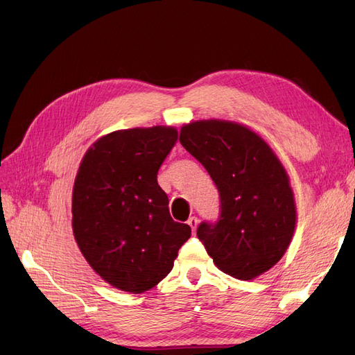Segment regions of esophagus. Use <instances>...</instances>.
Returning a JSON list of instances; mask_svg holds the SVG:
<instances>
[{
	"instance_id": "esophagus-1",
	"label": "esophagus",
	"mask_w": 355,
	"mask_h": 355,
	"mask_svg": "<svg viewBox=\"0 0 355 355\" xmlns=\"http://www.w3.org/2000/svg\"><path fill=\"white\" fill-rule=\"evenodd\" d=\"M188 225H189L192 231H196V230H197V227H198V219H197L196 216L189 218V219H188Z\"/></svg>"
}]
</instances>
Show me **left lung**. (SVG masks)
<instances>
[{
    "label": "left lung",
    "instance_id": "obj_1",
    "mask_svg": "<svg viewBox=\"0 0 355 355\" xmlns=\"http://www.w3.org/2000/svg\"><path fill=\"white\" fill-rule=\"evenodd\" d=\"M179 141L219 191V216L197 237L220 271L252 280L272 268L293 237L296 207L288 178L262 139L230 121L182 127Z\"/></svg>",
    "mask_w": 355,
    "mask_h": 355
}]
</instances>
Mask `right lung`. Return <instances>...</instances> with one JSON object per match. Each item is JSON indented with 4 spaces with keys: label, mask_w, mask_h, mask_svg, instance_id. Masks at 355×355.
Listing matches in <instances>:
<instances>
[{
    "label": "right lung",
    "mask_w": 355,
    "mask_h": 355,
    "mask_svg": "<svg viewBox=\"0 0 355 355\" xmlns=\"http://www.w3.org/2000/svg\"><path fill=\"white\" fill-rule=\"evenodd\" d=\"M176 142L173 127L114 132L85 153L75 178V241L93 270L124 292L157 286L191 237L189 225L171 219L157 182Z\"/></svg>",
    "instance_id": "right-lung-1"
}]
</instances>
